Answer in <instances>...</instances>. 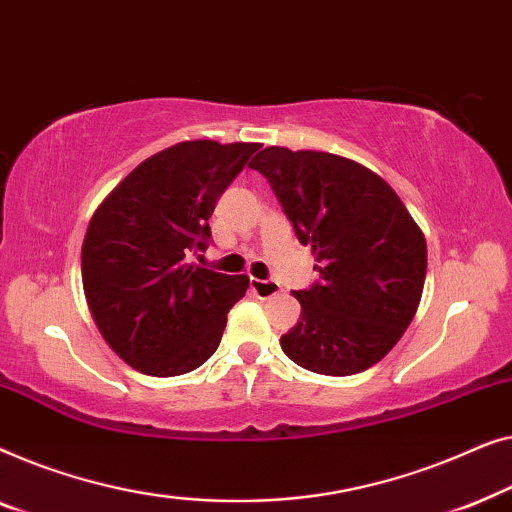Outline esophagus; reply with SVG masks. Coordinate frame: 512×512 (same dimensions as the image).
Instances as JSON below:
<instances>
[{
    "label": "esophagus",
    "mask_w": 512,
    "mask_h": 512,
    "mask_svg": "<svg viewBox=\"0 0 512 512\" xmlns=\"http://www.w3.org/2000/svg\"><path fill=\"white\" fill-rule=\"evenodd\" d=\"M250 285H253L255 294H259V297H262V299H271V297H276V294L283 292V287H280L276 280H259V278H255Z\"/></svg>",
    "instance_id": "obj_1"
}]
</instances>
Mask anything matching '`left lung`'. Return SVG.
<instances>
[{
  "label": "left lung",
  "mask_w": 512,
  "mask_h": 512,
  "mask_svg": "<svg viewBox=\"0 0 512 512\" xmlns=\"http://www.w3.org/2000/svg\"><path fill=\"white\" fill-rule=\"evenodd\" d=\"M250 167L269 181L320 280L297 290L280 348L301 369L352 376L397 345L420 306L427 241L378 174L348 157L269 146Z\"/></svg>",
  "instance_id": "1"
}]
</instances>
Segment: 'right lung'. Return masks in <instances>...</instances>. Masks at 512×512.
I'll use <instances>...</instances> for the list:
<instances>
[{"label": "right lung", "mask_w": 512, "mask_h": 512, "mask_svg": "<svg viewBox=\"0 0 512 512\" xmlns=\"http://www.w3.org/2000/svg\"><path fill=\"white\" fill-rule=\"evenodd\" d=\"M255 150L259 143H176L141 162L92 215L81 253L85 299L132 369L181 376L218 350L248 278L194 266L190 255L208 248V218Z\"/></svg>", "instance_id": "right-lung-1"}]
</instances>
